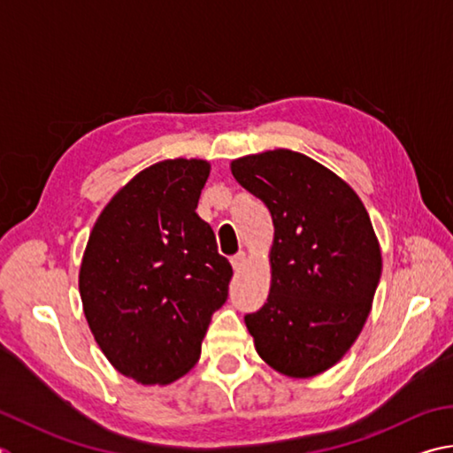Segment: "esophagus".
I'll return each mask as SVG.
<instances>
[{
  "instance_id": "obj_1",
  "label": "esophagus",
  "mask_w": 453,
  "mask_h": 453,
  "mask_svg": "<svg viewBox=\"0 0 453 453\" xmlns=\"http://www.w3.org/2000/svg\"><path fill=\"white\" fill-rule=\"evenodd\" d=\"M243 263H245V251L235 253L234 257H232V267H234L235 271H240V269L243 267Z\"/></svg>"
}]
</instances>
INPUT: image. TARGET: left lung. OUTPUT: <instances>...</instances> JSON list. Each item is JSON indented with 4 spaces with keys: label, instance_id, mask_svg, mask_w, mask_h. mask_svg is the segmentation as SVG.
Segmentation results:
<instances>
[{
    "label": "left lung",
    "instance_id": "obj_1",
    "mask_svg": "<svg viewBox=\"0 0 453 453\" xmlns=\"http://www.w3.org/2000/svg\"><path fill=\"white\" fill-rule=\"evenodd\" d=\"M232 174L275 227L267 303L245 315L255 350L287 376L325 372L363 331L380 281L365 203L334 172L285 148L237 158Z\"/></svg>",
    "mask_w": 453,
    "mask_h": 453
}]
</instances>
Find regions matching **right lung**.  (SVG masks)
Instances as JSON below:
<instances>
[{"mask_svg":"<svg viewBox=\"0 0 453 453\" xmlns=\"http://www.w3.org/2000/svg\"><path fill=\"white\" fill-rule=\"evenodd\" d=\"M205 160L142 170L98 216L79 271L90 333L109 363L141 384H170L202 352L234 271L196 213Z\"/></svg>","mask_w":453,"mask_h":453,"instance_id":"1","label":"right lung"}]
</instances>
